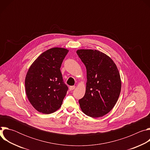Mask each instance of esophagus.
Segmentation results:
<instances>
[{"mask_svg": "<svg viewBox=\"0 0 150 150\" xmlns=\"http://www.w3.org/2000/svg\"><path fill=\"white\" fill-rule=\"evenodd\" d=\"M75 88V86H71V87H69V90L70 91H72Z\"/></svg>", "mask_w": 150, "mask_h": 150, "instance_id": "1", "label": "esophagus"}]
</instances>
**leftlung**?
Instances as JSON below:
<instances>
[{"instance_id": "left-lung-1", "label": "left lung", "mask_w": 150, "mask_h": 150, "mask_svg": "<svg viewBox=\"0 0 150 150\" xmlns=\"http://www.w3.org/2000/svg\"><path fill=\"white\" fill-rule=\"evenodd\" d=\"M79 57L87 69L86 90L79 100L81 110L97 118L108 114L114 108L121 91V79L113 60L97 50L79 49Z\"/></svg>"}]
</instances>
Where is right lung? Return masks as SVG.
<instances>
[{"mask_svg":"<svg viewBox=\"0 0 150 150\" xmlns=\"http://www.w3.org/2000/svg\"><path fill=\"white\" fill-rule=\"evenodd\" d=\"M68 52L62 47L51 48L41 53L27 71L26 94L33 108L40 113H52L62 105L68 88L60 68Z\"/></svg>","mask_w":150,"mask_h":150,"instance_id":"right-lung-1","label":"right lung"}]
</instances>
